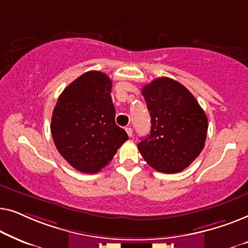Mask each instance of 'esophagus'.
<instances>
[{
  "instance_id": "obj_1",
  "label": "esophagus",
  "mask_w": 248,
  "mask_h": 248,
  "mask_svg": "<svg viewBox=\"0 0 248 248\" xmlns=\"http://www.w3.org/2000/svg\"><path fill=\"white\" fill-rule=\"evenodd\" d=\"M125 131H126L128 137H132V135H133V130H132L131 127H126V128H125Z\"/></svg>"
}]
</instances>
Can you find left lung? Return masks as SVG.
Here are the masks:
<instances>
[{"mask_svg": "<svg viewBox=\"0 0 248 248\" xmlns=\"http://www.w3.org/2000/svg\"><path fill=\"white\" fill-rule=\"evenodd\" d=\"M151 116L150 135L138 149L147 164L167 174L187 168L204 148L208 118L194 96L177 81L158 78L142 88Z\"/></svg>", "mask_w": 248, "mask_h": 248, "instance_id": "left-lung-1", "label": "left lung"}]
</instances>
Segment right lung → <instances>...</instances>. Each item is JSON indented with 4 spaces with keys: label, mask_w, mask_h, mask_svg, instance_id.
I'll return each instance as SVG.
<instances>
[{
    "label": "right lung",
    "mask_w": 248,
    "mask_h": 248,
    "mask_svg": "<svg viewBox=\"0 0 248 248\" xmlns=\"http://www.w3.org/2000/svg\"><path fill=\"white\" fill-rule=\"evenodd\" d=\"M110 93L109 78L89 71L63 90L53 110L50 131L55 147L81 172L99 171L128 139L115 123Z\"/></svg>",
    "instance_id": "add662e5"
}]
</instances>
